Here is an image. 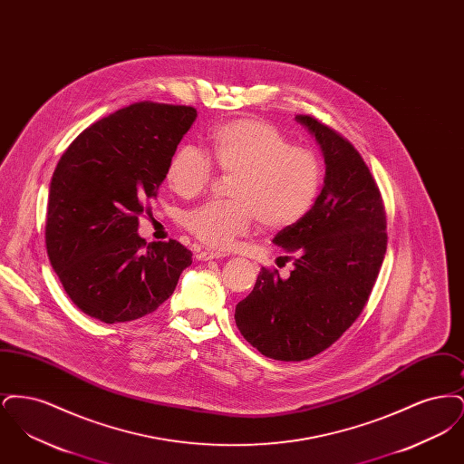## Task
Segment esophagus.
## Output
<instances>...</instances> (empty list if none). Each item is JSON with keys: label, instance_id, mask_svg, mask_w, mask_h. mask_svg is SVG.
Wrapping results in <instances>:
<instances>
[{"label": "esophagus", "instance_id": "esophagus-1", "mask_svg": "<svg viewBox=\"0 0 464 464\" xmlns=\"http://www.w3.org/2000/svg\"><path fill=\"white\" fill-rule=\"evenodd\" d=\"M224 254L219 250H210V248H201L197 250V259L198 261H212V259H221Z\"/></svg>", "mask_w": 464, "mask_h": 464}]
</instances>
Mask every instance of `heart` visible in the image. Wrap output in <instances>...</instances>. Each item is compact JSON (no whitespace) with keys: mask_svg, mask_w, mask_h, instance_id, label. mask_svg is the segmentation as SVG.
<instances>
[{"mask_svg":"<svg viewBox=\"0 0 464 464\" xmlns=\"http://www.w3.org/2000/svg\"><path fill=\"white\" fill-rule=\"evenodd\" d=\"M235 176L229 203L208 201L184 214L186 229L208 246L226 248L254 222L280 231L301 221L322 188L320 158L292 146L287 135L256 118L222 123L207 135V153L182 144L170 155L165 180L180 198H195L212 182L214 169Z\"/></svg>","mask_w":464,"mask_h":464,"instance_id":"heart-1","label":"heart"}]
</instances>
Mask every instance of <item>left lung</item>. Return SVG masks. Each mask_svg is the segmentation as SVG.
Here are the masks:
<instances>
[{
    "label": "left lung",
    "mask_w": 464,
    "mask_h": 464,
    "mask_svg": "<svg viewBox=\"0 0 464 464\" xmlns=\"http://www.w3.org/2000/svg\"><path fill=\"white\" fill-rule=\"evenodd\" d=\"M295 121L320 146L324 188L308 214L273 238L294 259L290 276L263 267L235 309L243 337L282 362L322 353L353 325L388 242L384 205L362 156L314 118L297 114Z\"/></svg>",
    "instance_id": "8db88e82"
}]
</instances>
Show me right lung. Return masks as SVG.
<instances>
[{"mask_svg":"<svg viewBox=\"0 0 464 464\" xmlns=\"http://www.w3.org/2000/svg\"><path fill=\"white\" fill-rule=\"evenodd\" d=\"M195 120V108L137 102L90 125L61 156L48 189L46 252L92 318L118 324L153 313L193 263L184 245H146L137 229Z\"/></svg>","mask_w":464,"mask_h":464,"instance_id":"right-lung-1","label":"right lung"}]
</instances>
